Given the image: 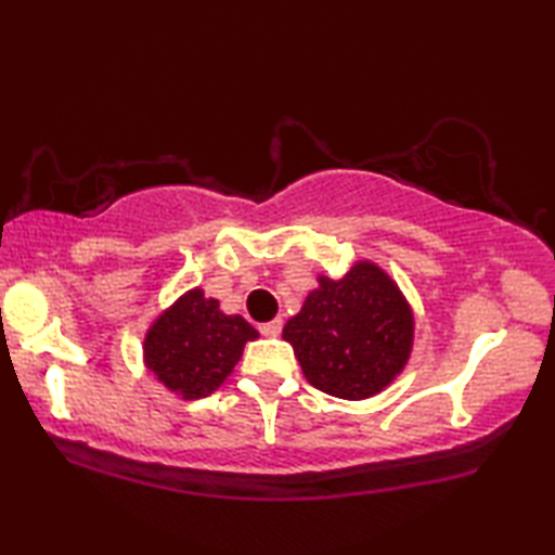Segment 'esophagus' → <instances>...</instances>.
Instances as JSON below:
<instances>
[{
  "instance_id": "1",
  "label": "esophagus",
  "mask_w": 555,
  "mask_h": 555,
  "mask_svg": "<svg viewBox=\"0 0 555 555\" xmlns=\"http://www.w3.org/2000/svg\"><path fill=\"white\" fill-rule=\"evenodd\" d=\"M259 331H261V335H267V337H276L281 333V321L276 318V321L259 325Z\"/></svg>"
}]
</instances>
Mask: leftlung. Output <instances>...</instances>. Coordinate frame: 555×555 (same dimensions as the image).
I'll list each match as a JSON object with an SVG mask.
<instances>
[{
  "label": "left lung",
  "mask_w": 555,
  "mask_h": 555,
  "mask_svg": "<svg viewBox=\"0 0 555 555\" xmlns=\"http://www.w3.org/2000/svg\"><path fill=\"white\" fill-rule=\"evenodd\" d=\"M413 308L397 281L370 259L343 279L321 274L304 306L284 325L304 377L331 397L370 399L406 367L413 350Z\"/></svg>",
  "instance_id": "obj_1"
}]
</instances>
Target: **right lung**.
<instances>
[{
    "instance_id": "1",
    "label": "right lung",
    "mask_w": 555,
    "mask_h": 555,
    "mask_svg": "<svg viewBox=\"0 0 555 555\" xmlns=\"http://www.w3.org/2000/svg\"><path fill=\"white\" fill-rule=\"evenodd\" d=\"M259 333L242 315L222 313L201 286L188 288L158 313L142 343L146 372L183 401L218 391Z\"/></svg>"
}]
</instances>
